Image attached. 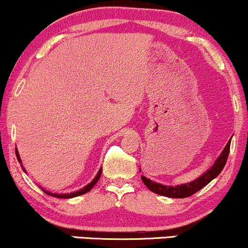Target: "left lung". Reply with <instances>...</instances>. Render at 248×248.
Listing matches in <instances>:
<instances>
[{
  "label": "left lung",
  "mask_w": 248,
  "mask_h": 248,
  "mask_svg": "<svg viewBox=\"0 0 248 248\" xmlns=\"http://www.w3.org/2000/svg\"><path fill=\"white\" fill-rule=\"evenodd\" d=\"M232 139V138H231ZM231 139L227 142L226 147L224 148L223 153L219 155V157L216 160L215 164L207 170L206 172H204L201 177H198L195 181L190 182V183L186 184H181V186H163V184L156 183V182L150 181L149 178L144 177V176H141L142 181H143L144 186H146L150 191L157 193V195L166 196V197L170 198H186L192 196L193 193L199 191L201 189H203L204 186H207L210 182L212 181L213 178H216L219 173L221 172L223 168L226 164L227 157H229L230 154V146H231Z\"/></svg>",
  "instance_id": "1"
}]
</instances>
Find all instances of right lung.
<instances>
[{"label": "right lung", "instance_id": "add662e5", "mask_svg": "<svg viewBox=\"0 0 248 248\" xmlns=\"http://www.w3.org/2000/svg\"><path fill=\"white\" fill-rule=\"evenodd\" d=\"M16 156H17V160H18L19 163H21V157H19L18 153H17V149H16ZM23 170H24V169H23ZM101 170H102V169L99 170L98 173H96V176L94 177V179H93V181L91 182L90 184H87L86 186L82 187V189L78 190V191H76V192H71V193H52V192H49V191H45L44 189H42V190H43V191H44L45 193H47V195L53 196V197H57V198H72V197H77V196L84 195V193L88 192L91 189H92L93 186H95L96 182L99 181V178H100V176H101ZM24 171H25V170H24Z\"/></svg>", "mask_w": 248, "mask_h": 248}]
</instances>
